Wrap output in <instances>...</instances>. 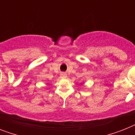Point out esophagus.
I'll use <instances>...</instances> for the list:
<instances>
[{
  "label": "esophagus",
  "mask_w": 135,
  "mask_h": 135,
  "mask_svg": "<svg viewBox=\"0 0 135 135\" xmlns=\"http://www.w3.org/2000/svg\"><path fill=\"white\" fill-rule=\"evenodd\" d=\"M60 76H62V77H66V74L65 72H61V74H60Z\"/></svg>",
  "instance_id": "1"
}]
</instances>
